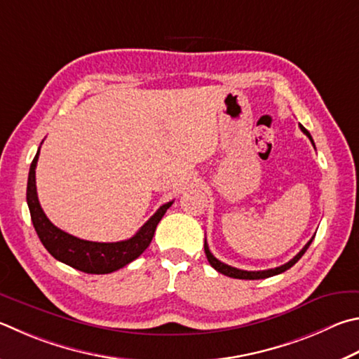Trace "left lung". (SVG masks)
<instances>
[{"instance_id": "8db88e82", "label": "left lung", "mask_w": 359, "mask_h": 359, "mask_svg": "<svg viewBox=\"0 0 359 359\" xmlns=\"http://www.w3.org/2000/svg\"><path fill=\"white\" fill-rule=\"evenodd\" d=\"M299 128H302V132L308 136V138L311 140L312 144H314V141H312V136L311 133L306 130L302 123H299ZM312 240H314V237H312L308 243L304 245V248L302 251H299L295 257L290 259L287 264H284L281 266H276V269H270V270H260V271H246V270H240V269H236V266H231L227 265L224 262H221V260H218L217 257L213 256V254L210 252V250H208V245H207V240L204 242V251H205V256H207V260L208 264H210L215 270L223 273V275L229 276V278H236V279H265V278H270V276H275V275H279V273H284L285 270H289L290 266L295 265L299 259H302L303 254L306 252V250H308L309 245L312 243Z\"/></svg>"}]
</instances>
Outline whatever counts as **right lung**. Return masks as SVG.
Here are the masks:
<instances>
[{"instance_id": "right-lung-1", "label": "right lung", "mask_w": 359, "mask_h": 359, "mask_svg": "<svg viewBox=\"0 0 359 359\" xmlns=\"http://www.w3.org/2000/svg\"><path fill=\"white\" fill-rule=\"evenodd\" d=\"M39 152H41V147H39L29 168L26 202H28L31 219L37 236L51 256L60 260V262L72 266V269L90 273V275H107V273H113L133 262L136 257H140L144 252L146 248L152 242L155 229H157V224L160 223L163 215L172 205V201L163 204L132 238L114 243L81 240L56 227L47 218V215L43 213L41 204H39L36 190V165L39 160Z\"/></svg>"}]
</instances>
